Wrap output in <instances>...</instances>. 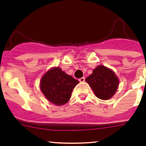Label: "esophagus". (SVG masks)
Here are the masks:
<instances>
[{
    "mask_svg": "<svg viewBox=\"0 0 146 146\" xmlns=\"http://www.w3.org/2000/svg\"><path fill=\"white\" fill-rule=\"evenodd\" d=\"M78 81H79L80 82H84V81H85V78H84V77H82V78H80L79 79H78Z\"/></svg>",
    "mask_w": 146,
    "mask_h": 146,
    "instance_id": "1",
    "label": "esophagus"
}]
</instances>
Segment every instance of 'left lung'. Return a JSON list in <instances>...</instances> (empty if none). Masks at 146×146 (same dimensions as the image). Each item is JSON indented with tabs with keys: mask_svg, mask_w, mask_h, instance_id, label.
Listing matches in <instances>:
<instances>
[{
	"mask_svg": "<svg viewBox=\"0 0 146 146\" xmlns=\"http://www.w3.org/2000/svg\"><path fill=\"white\" fill-rule=\"evenodd\" d=\"M86 81L101 100L111 98L119 86V79L114 72L103 65L97 67L92 74L86 78Z\"/></svg>",
	"mask_w": 146,
	"mask_h": 146,
	"instance_id": "left-lung-1",
	"label": "left lung"
}]
</instances>
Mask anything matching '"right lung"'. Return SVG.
I'll use <instances>...</instances> for the list:
<instances>
[{
	"label": "right lung",
	"mask_w": 146,
	"mask_h": 146,
	"mask_svg": "<svg viewBox=\"0 0 146 146\" xmlns=\"http://www.w3.org/2000/svg\"><path fill=\"white\" fill-rule=\"evenodd\" d=\"M78 81L66 74L60 68L48 70L41 78L40 89L48 101L62 106L70 100L71 92Z\"/></svg>",
	"instance_id": "1"
}]
</instances>
